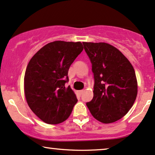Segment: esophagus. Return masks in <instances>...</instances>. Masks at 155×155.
I'll list each match as a JSON object with an SVG mask.
<instances>
[{"mask_svg": "<svg viewBox=\"0 0 155 155\" xmlns=\"http://www.w3.org/2000/svg\"><path fill=\"white\" fill-rule=\"evenodd\" d=\"M84 90H80V91H78V94H79V95H82V94L83 93Z\"/></svg>", "mask_w": 155, "mask_h": 155, "instance_id": "1", "label": "esophagus"}]
</instances>
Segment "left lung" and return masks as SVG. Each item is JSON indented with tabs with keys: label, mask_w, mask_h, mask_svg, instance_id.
<instances>
[{
	"label": "left lung",
	"mask_w": 155,
	"mask_h": 155,
	"mask_svg": "<svg viewBox=\"0 0 155 155\" xmlns=\"http://www.w3.org/2000/svg\"><path fill=\"white\" fill-rule=\"evenodd\" d=\"M82 43L95 80L93 98L86 104L98 121L104 124L117 121L131 109L137 95L134 68L127 58L110 44Z\"/></svg>",
	"instance_id": "left-lung-1"
}]
</instances>
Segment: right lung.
<instances>
[{
	"label": "right lung",
	"instance_id": "obj_1",
	"mask_svg": "<svg viewBox=\"0 0 155 155\" xmlns=\"http://www.w3.org/2000/svg\"><path fill=\"white\" fill-rule=\"evenodd\" d=\"M83 50L80 42L54 41L38 51L29 61L24 92L32 111L44 122L59 124L69 117L77 103L68 82V70Z\"/></svg>",
	"mask_w": 155,
	"mask_h": 155
}]
</instances>
